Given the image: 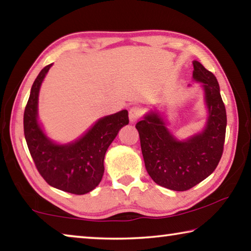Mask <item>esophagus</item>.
Here are the masks:
<instances>
[{"mask_svg":"<svg viewBox=\"0 0 251 251\" xmlns=\"http://www.w3.org/2000/svg\"><path fill=\"white\" fill-rule=\"evenodd\" d=\"M143 114V109L138 106H133L129 108V121L130 123H136L141 118Z\"/></svg>","mask_w":251,"mask_h":251,"instance_id":"obj_1","label":"esophagus"}]
</instances>
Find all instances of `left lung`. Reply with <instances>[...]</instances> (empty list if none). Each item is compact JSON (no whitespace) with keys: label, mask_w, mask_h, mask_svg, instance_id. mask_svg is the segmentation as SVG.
<instances>
[{"label":"left lung","mask_w":251,"mask_h":251,"mask_svg":"<svg viewBox=\"0 0 251 251\" xmlns=\"http://www.w3.org/2000/svg\"><path fill=\"white\" fill-rule=\"evenodd\" d=\"M193 64V76L203 84L209 112L205 130L179 142L157 113L147 114L136 124L147 173L156 184L176 192L193 188L215 171L226 136V108L217 78L199 62L194 61Z\"/></svg>","instance_id":"8db88e82"}]
</instances>
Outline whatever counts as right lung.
Masks as SVG:
<instances>
[{"label": "right lung", "instance_id": "add662e5", "mask_svg": "<svg viewBox=\"0 0 251 251\" xmlns=\"http://www.w3.org/2000/svg\"><path fill=\"white\" fill-rule=\"evenodd\" d=\"M50 66H45L32 85L24 110V136L37 171L49 185L66 193L84 195L100 182L106 151L122 127L128 124V112L124 109L100 118L75 143L56 145L50 142L37 123L40 87Z\"/></svg>", "mask_w": 251, "mask_h": 251}]
</instances>
